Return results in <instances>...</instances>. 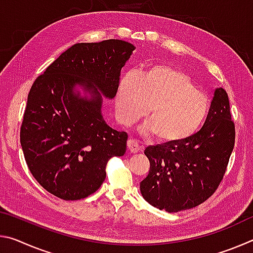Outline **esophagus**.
Segmentation results:
<instances>
[{"instance_id":"1","label":"esophagus","mask_w":253,"mask_h":253,"mask_svg":"<svg viewBox=\"0 0 253 253\" xmlns=\"http://www.w3.org/2000/svg\"><path fill=\"white\" fill-rule=\"evenodd\" d=\"M127 146H128V149H129L131 153H138V152L143 151V149H144L143 146H140L139 143L137 142L136 139H129V140H128Z\"/></svg>"}]
</instances>
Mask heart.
I'll return each mask as SVG.
<instances>
[{"label": "heart", "mask_w": 253, "mask_h": 253, "mask_svg": "<svg viewBox=\"0 0 253 253\" xmlns=\"http://www.w3.org/2000/svg\"><path fill=\"white\" fill-rule=\"evenodd\" d=\"M210 107L208 95L195 87L191 77L170 66H152L137 77L127 75L117 87L118 121L130 126L148 113L151 122L143 131L155 132L164 143H181L194 136Z\"/></svg>", "instance_id": "obj_1"}]
</instances>
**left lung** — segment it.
Here are the masks:
<instances>
[{"label":"left lung","mask_w":253,"mask_h":253,"mask_svg":"<svg viewBox=\"0 0 253 253\" xmlns=\"http://www.w3.org/2000/svg\"><path fill=\"white\" fill-rule=\"evenodd\" d=\"M234 139L228 93L217 88L207 121L194 136L181 143L145 149L151 168L140 182L143 198L154 208L169 213L205 202L223 178Z\"/></svg>","instance_id":"left-lung-1"}]
</instances>
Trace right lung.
Returning a JSON list of instances; mask_svg holds the SVG:
<instances>
[{
	"label": "right lung",
	"instance_id": "add662e5",
	"mask_svg": "<svg viewBox=\"0 0 253 253\" xmlns=\"http://www.w3.org/2000/svg\"><path fill=\"white\" fill-rule=\"evenodd\" d=\"M135 46L123 40L76 43L34 81L21 125L25 162L40 185L59 199L87 198L106 178L111 157L126 152L127 132L102 119V96L117 93L122 68ZM77 85L91 95L81 97Z\"/></svg>",
	"mask_w": 253,
	"mask_h": 253
}]
</instances>
